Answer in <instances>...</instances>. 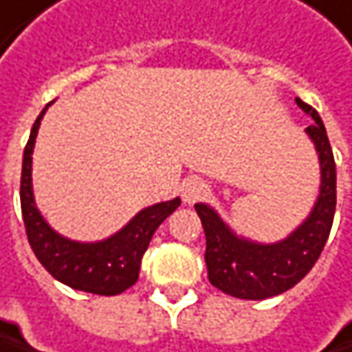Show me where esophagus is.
I'll list each match as a JSON object with an SVG mask.
<instances>
[{"instance_id": "1", "label": "esophagus", "mask_w": 352, "mask_h": 352, "mask_svg": "<svg viewBox=\"0 0 352 352\" xmlns=\"http://www.w3.org/2000/svg\"><path fill=\"white\" fill-rule=\"evenodd\" d=\"M208 183L204 179H199V177H191V179H185L181 183V199L187 206H193L195 201L204 199L208 195Z\"/></svg>"}]
</instances>
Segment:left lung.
Returning <instances> with one entry per match:
<instances>
[{
	"label": "left lung",
	"mask_w": 352,
	"mask_h": 352,
	"mask_svg": "<svg viewBox=\"0 0 352 352\" xmlns=\"http://www.w3.org/2000/svg\"><path fill=\"white\" fill-rule=\"evenodd\" d=\"M296 104L314 118L304 129L312 141L320 185L310 213L286 238L272 243L240 236L208 204H195L206 232V264L209 282L221 292L241 300H264L296 286L318 260L329 240L336 208V165L322 118L300 98Z\"/></svg>",
	"instance_id": "left-lung-1"
}]
</instances>
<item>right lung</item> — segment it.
Wrapping results in <instances>:
<instances>
[{"label": "right lung", "instance_id": "right-lung-1", "mask_svg": "<svg viewBox=\"0 0 352 352\" xmlns=\"http://www.w3.org/2000/svg\"><path fill=\"white\" fill-rule=\"evenodd\" d=\"M36 118L30 141L23 148L19 201L30 245L40 264L62 284L100 296H114L131 288L139 280L141 260L157 228L181 206V199L159 201L141 209L131 221L104 240L78 241L58 234L36 206L32 183V155L40 122L48 107Z\"/></svg>", "mask_w": 352, "mask_h": 352}]
</instances>
